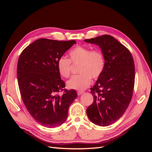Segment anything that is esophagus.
<instances>
[{
  "label": "esophagus",
  "mask_w": 152,
  "mask_h": 152,
  "mask_svg": "<svg viewBox=\"0 0 152 152\" xmlns=\"http://www.w3.org/2000/svg\"><path fill=\"white\" fill-rule=\"evenodd\" d=\"M84 93V91H77V94L79 95V96H80V95H81V94H82Z\"/></svg>",
  "instance_id": "esophagus-1"
}]
</instances>
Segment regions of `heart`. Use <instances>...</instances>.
Returning a JSON list of instances; mask_svg holds the SVG:
<instances>
[{
	"label": "heart",
	"mask_w": 152,
	"mask_h": 152,
	"mask_svg": "<svg viewBox=\"0 0 152 152\" xmlns=\"http://www.w3.org/2000/svg\"><path fill=\"white\" fill-rule=\"evenodd\" d=\"M69 59L61 56L58 59L57 66L60 74L64 77L70 75L71 62L80 63L79 75H73L67 81L69 89L82 91L86 89L91 84V77L94 79L99 78L104 70V58L103 53L99 50H92L84 46H77L72 49Z\"/></svg>",
	"instance_id": "1"
}]
</instances>
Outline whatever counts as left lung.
Masks as SVG:
<instances>
[{
    "instance_id": "1",
    "label": "left lung",
    "mask_w": 152,
    "mask_h": 152,
    "mask_svg": "<svg viewBox=\"0 0 152 152\" xmlns=\"http://www.w3.org/2000/svg\"><path fill=\"white\" fill-rule=\"evenodd\" d=\"M87 43L98 45L104 58V68L91 93L94 102L87 108L89 120L99 126L117 121L126 112L132 96L135 68L131 53L113 37L103 35Z\"/></svg>"
}]
</instances>
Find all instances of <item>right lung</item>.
Listing matches in <instances>:
<instances>
[{
	"label": "right lung",
	"mask_w": 152,
	"mask_h": 152,
	"mask_svg": "<svg viewBox=\"0 0 152 152\" xmlns=\"http://www.w3.org/2000/svg\"><path fill=\"white\" fill-rule=\"evenodd\" d=\"M75 40L40 39L28 45L18 62L17 77L21 98L35 120L46 127L65 122L69 107L77 97L75 90H65L57 62Z\"/></svg>",
	"instance_id": "obj_1"
}]
</instances>
